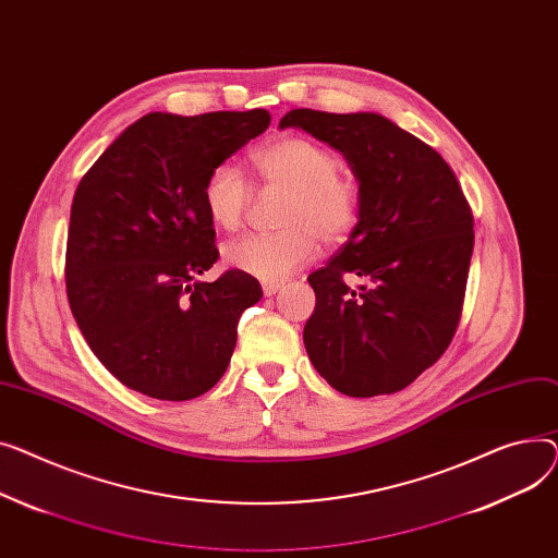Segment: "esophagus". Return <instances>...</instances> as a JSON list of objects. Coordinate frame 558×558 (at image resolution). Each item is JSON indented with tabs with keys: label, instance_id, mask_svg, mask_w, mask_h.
<instances>
[{
	"label": "esophagus",
	"instance_id": "obj_1",
	"mask_svg": "<svg viewBox=\"0 0 558 558\" xmlns=\"http://www.w3.org/2000/svg\"><path fill=\"white\" fill-rule=\"evenodd\" d=\"M281 288H283L281 281H264V294H266V298H272V294H277Z\"/></svg>",
	"mask_w": 558,
	"mask_h": 558
}]
</instances>
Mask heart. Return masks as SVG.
Listing matches in <instances>:
<instances>
[{
    "instance_id": "1",
    "label": "heart",
    "mask_w": 558,
    "mask_h": 558,
    "mask_svg": "<svg viewBox=\"0 0 558 558\" xmlns=\"http://www.w3.org/2000/svg\"><path fill=\"white\" fill-rule=\"evenodd\" d=\"M250 163L260 184L286 189L279 211L283 227L229 241L222 252L232 268L260 281H281L317 254L319 236L336 245L355 229L363 195L331 146L304 135H283L254 148ZM203 203L214 225L234 232L250 205V184L232 163H220L205 180Z\"/></svg>"
}]
</instances>
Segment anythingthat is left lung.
<instances>
[{"label": "left lung", "instance_id": "obj_1", "mask_svg": "<svg viewBox=\"0 0 558 558\" xmlns=\"http://www.w3.org/2000/svg\"><path fill=\"white\" fill-rule=\"evenodd\" d=\"M292 125L338 148L363 195L349 241L308 277V357L347 397L395 395L437 363L460 324L471 205L446 159L380 114L302 108L279 123ZM347 276L366 283L351 289Z\"/></svg>", "mask_w": 558, "mask_h": 558}]
</instances>
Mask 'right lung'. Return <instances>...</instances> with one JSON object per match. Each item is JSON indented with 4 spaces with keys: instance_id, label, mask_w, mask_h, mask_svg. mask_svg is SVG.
I'll use <instances>...</instances> for the list:
<instances>
[{
    "instance_id": "add662e5",
    "label": "right lung",
    "mask_w": 558,
    "mask_h": 558,
    "mask_svg": "<svg viewBox=\"0 0 558 558\" xmlns=\"http://www.w3.org/2000/svg\"><path fill=\"white\" fill-rule=\"evenodd\" d=\"M268 125L266 110L150 112L78 182L64 286L89 349L125 387L191 401L225 374L241 313L264 290L236 268L195 279L218 260L203 186Z\"/></svg>"
}]
</instances>
